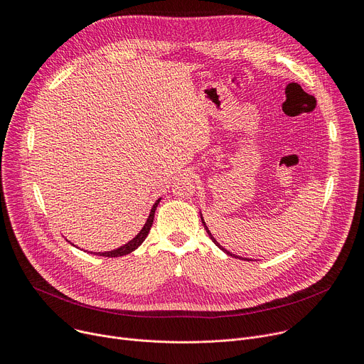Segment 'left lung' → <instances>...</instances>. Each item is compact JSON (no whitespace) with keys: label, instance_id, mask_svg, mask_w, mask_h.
I'll return each mask as SVG.
<instances>
[{"label":"left lung","instance_id":"obj_1","mask_svg":"<svg viewBox=\"0 0 364 364\" xmlns=\"http://www.w3.org/2000/svg\"><path fill=\"white\" fill-rule=\"evenodd\" d=\"M200 218H201V216H200ZM201 223H203V226H204V229H205V232H207V235H209V236H210V239H212V240H213V242H215V245H216V246H218V247H220V249H222V250H223V252H225V253H228V255H230V256H233V257H237V256H236V255H233V253H230V252H229V250H226V249H225V247H223V246H222V245H220V243H218V240H216V239H215V237H213V235H212V233H210V230H209V228H207V226H205V223H204V220H203V218H201ZM239 259H240V257H239ZM247 261H249V259H247Z\"/></svg>","mask_w":364,"mask_h":364}]
</instances>
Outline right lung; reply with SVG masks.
<instances>
[{"mask_svg": "<svg viewBox=\"0 0 364 364\" xmlns=\"http://www.w3.org/2000/svg\"><path fill=\"white\" fill-rule=\"evenodd\" d=\"M160 200H161V198H159L157 201L154 203V205H152V209H151V212H149V216H148V219H146L144 228L141 229V232H139L132 240H129L128 243H125L124 246H121V247H118V249H115V250H109V252H96L95 255H97V256H105V257H118V256H124V255H128V253H131L132 250H135V249L145 240V237H146L148 233H149V229H151L152 222H154L155 209H157V205H159ZM90 253H92V252H90Z\"/></svg>", "mask_w": 364, "mask_h": 364, "instance_id": "add662e5", "label": "right lung"}]
</instances>
